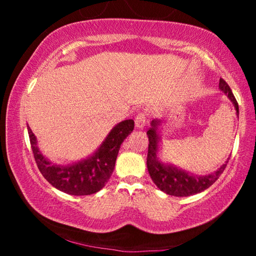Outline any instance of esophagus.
I'll return each instance as SVG.
<instances>
[{
  "mask_svg": "<svg viewBox=\"0 0 256 256\" xmlns=\"http://www.w3.org/2000/svg\"><path fill=\"white\" fill-rule=\"evenodd\" d=\"M134 122H136V126L138 128H142L146 125V114L144 112H140L136 116V120H134Z\"/></svg>",
  "mask_w": 256,
  "mask_h": 256,
  "instance_id": "34e87169",
  "label": "esophagus"
}]
</instances>
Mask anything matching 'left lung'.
Returning a JSON list of instances; mask_svg holds the SVG:
<instances>
[{"label":"left lung","instance_id":"1","mask_svg":"<svg viewBox=\"0 0 256 256\" xmlns=\"http://www.w3.org/2000/svg\"><path fill=\"white\" fill-rule=\"evenodd\" d=\"M220 90L228 94V97L232 102L236 108V112L238 115V102L235 96L232 92L230 86L224 81L222 78H220L219 81ZM157 120H152V128H150L146 134L149 138V146H148V157H146V167L150 177L152 178L154 183L157 185L159 190L162 192L170 194L174 196H190L193 194L200 193L202 190H206L208 188L214 183L219 178L220 175L222 174L224 168H226L228 160L224 162L218 170L212 172L210 175L206 176H198L188 174L184 170H180L172 166H166V164L158 162L157 158V150H158V134L156 128H157Z\"/></svg>","mask_w":256,"mask_h":256}]
</instances>
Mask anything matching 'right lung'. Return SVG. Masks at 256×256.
Segmentation results:
<instances>
[{
    "mask_svg": "<svg viewBox=\"0 0 256 256\" xmlns=\"http://www.w3.org/2000/svg\"><path fill=\"white\" fill-rule=\"evenodd\" d=\"M28 134L34 162L46 180L71 196H90L100 190L110 180L120 144L134 128L133 120L116 125L92 157L68 166H56L42 156L36 146V136L29 126Z\"/></svg>",
    "mask_w": 256,
    "mask_h": 256,
    "instance_id": "obj_1",
    "label": "right lung"
}]
</instances>
